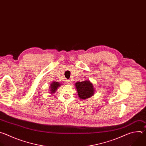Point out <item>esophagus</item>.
I'll return each mask as SVG.
<instances>
[{"label":"esophagus","mask_w":146,"mask_h":146,"mask_svg":"<svg viewBox=\"0 0 146 146\" xmlns=\"http://www.w3.org/2000/svg\"><path fill=\"white\" fill-rule=\"evenodd\" d=\"M72 83V82H71V81L70 80H66V84H70Z\"/></svg>","instance_id":"obj_1"}]
</instances>
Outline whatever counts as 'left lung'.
Instances as JSON below:
<instances>
[{"mask_svg": "<svg viewBox=\"0 0 146 146\" xmlns=\"http://www.w3.org/2000/svg\"><path fill=\"white\" fill-rule=\"evenodd\" d=\"M76 87L78 97L81 99H86L90 98L94 94L93 84L89 81L77 82Z\"/></svg>", "mask_w": 146, "mask_h": 146, "instance_id": "8db88e82", "label": "left lung"}]
</instances>
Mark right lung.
Returning <instances> with one entry per match:
<instances>
[{"instance_id": "obj_1", "label": "right lung", "mask_w": 146, "mask_h": 146, "mask_svg": "<svg viewBox=\"0 0 146 146\" xmlns=\"http://www.w3.org/2000/svg\"><path fill=\"white\" fill-rule=\"evenodd\" d=\"M60 85V83L56 82H52V84H51V91L52 93H54L56 89L59 87V86Z\"/></svg>"}]
</instances>
